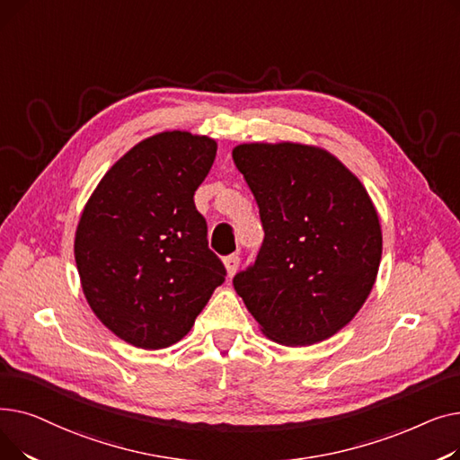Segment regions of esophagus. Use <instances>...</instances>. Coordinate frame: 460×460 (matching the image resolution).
I'll return each instance as SVG.
<instances>
[{
    "mask_svg": "<svg viewBox=\"0 0 460 460\" xmlns=\"http://www.w3.org/2000/svg\"><path fill=\"white\" fill-rule=\"evenodd\" d=\"M238 262H240L238 255H229V257H226V259H224L227 278H233V276L236 274V270H238Z\"/></svg>",
    "mask_w": 460,
    "mask_h": 460,
    "instance_id": "obj_1",
    "label": "esophagus"
}]
</instances>
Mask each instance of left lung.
Returning <instances> with one entry per match:
<instances>
[{"mask_svg":"<svg viewBox=\"0 0 460 460\" xmlns=\"http://www.w3.org/2000/svg\"><path fill=\"white\" fill-rule=\"evenodd\" d=\"M233 162L259 205L264 240L236 295L269 340L309 347L366 304L382 229L366 186L332 153L296 141L240 143Z\"/></svg>","mask_w":460,"mask_h":460,"instance_id":"obj_1","label":"left lung"}]
</instances>
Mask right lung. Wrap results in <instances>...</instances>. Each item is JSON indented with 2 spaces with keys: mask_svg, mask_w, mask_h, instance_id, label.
<instances>
[{
  "mask_svg": "<svg viewBox=\"0 0 460 460\" xmlns=\"http://www.w3.org/2000/svg\"><path fill=\"white\" fill-rule=\"evenodd\" d=\"M216 151L208 136L155 134L108 169L82 210L75 259L84 296L132 347L181 341L226 279L193 203Z\"/></svg>",
  "mask_w": 460,
  "mask_h": 460,
  "instance_id": "right-lung-1",
  "label": "right lung"
}]
</instances>
